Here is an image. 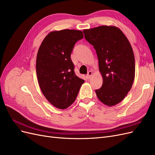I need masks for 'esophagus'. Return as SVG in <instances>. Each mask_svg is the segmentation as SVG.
I'll return each instance as SVG.
<instances>
[{
	"mask_svg": "<svg viewBox=\"0 0 155 155\" xmlns=\"http://www.w3.org/2000/svg\"><path fill=\"white\" fill-rule=\"evenodd\" d=\"M92 74H93V72H92V71H89V72H88V74H87V78H88V79H90V78H91V77L92 76Z\"/></svg>",
	"mask_w": 155,
	"mask_h": 155,
	"instance_id": "34e87169",
	"label": "esophagus"
}]
</instances>
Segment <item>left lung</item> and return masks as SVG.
Instances as JSON below:
<instances>
[{
    "label": "left lung",
    "instance_id": "8db88e82",
    "mask_svg": "<svg viewBox=\"0 0 155 155\" xmlns=\"http://www.w3.org/2000/svg\"><path fill=\"white\" fill-rule=\"evenodd\" d=\"M83 31L96 50L103 78L102 87L96 90L97 97L107 106L116 105L133 86L135 59L132 46L124 33L114 26H100Z\"/></svg>",
    "mask_w": 155,
    "mask_h": 155
}]
</instances>
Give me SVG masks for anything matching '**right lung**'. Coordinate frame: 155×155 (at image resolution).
<instances>
[{"label":"right lung","instance_id":"1","mask_svg":"<svg viewBox=\"0 0 155 155\" xmlns=\"http://www.w3.org/2000/svg\"><path fill=\"white\" fill-rule=\"evenodd\" d=\"M83 32L62 30L50 32L41 44L36 59L39 85L51 105L64 109L76 100L84 80L74 72L70 55Z\"/></svg>","mask_w":155,"mask_h":155}]
</instances>
